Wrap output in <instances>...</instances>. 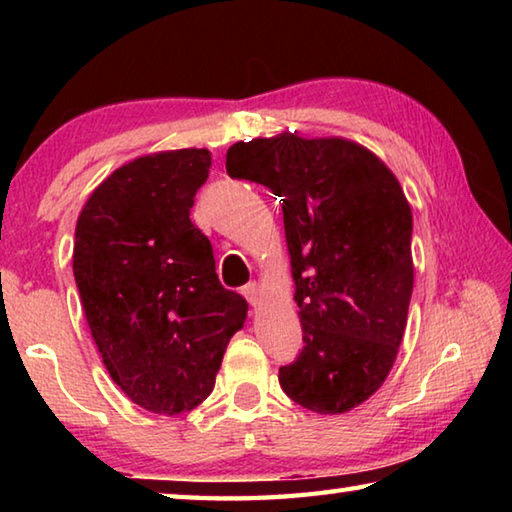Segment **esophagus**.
<instances>
[{
    "instance_id": "34e87169",
    "label": "esophagus",
    "mask_w": 512,
    "mask_h": 512,
    "mask_svg": "<svg viewBox=\"0 0 512 512\" xmlns=\"http://www.w3.org/2000/svg\"><path fill=\"white\" fill-rule=\"evenodd\" d=\"M241 293H244L250 305H253V307L259 305V287H257V282H248Z\"/></svg>"
}]
</instances>
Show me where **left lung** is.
<instances>
[{
  "instance_id": "1",
  "label": "left lung",
  "mask_w": 512,
  "mask_h": 512,
  "mask_svg": "<svg viewBox=\"0 0 512 512\" xmlns=\"http://www.w3.org/2000/svg\"><path fill=\"white\" fill-rule=\"evenodd\" d=\"M230 178L282 196L305 348L280 368L293 402L348 413L384 384L413 291V216L393 171L343 137L282 133L237 142Z\"/></svg>"
}]
</instances>
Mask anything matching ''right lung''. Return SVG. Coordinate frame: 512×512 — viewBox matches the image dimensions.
<instances>
[{"instance_id":"add662e5","label":"right lung","mask_w":512,"mask_h":512,"mask_svg":"<svg viewBox=\"0 0 512 512\" xmlns=\"http://www.w3.org/2000/svg\"><path fill=\"white\" fill-rule=\"evenodd\" d=\"M207 149L126 162L76 221L74 280L115 384L146 411H192L212 393L248 302L221 287L212 244L189 219Z\"/></svg>"}]
</instances>
